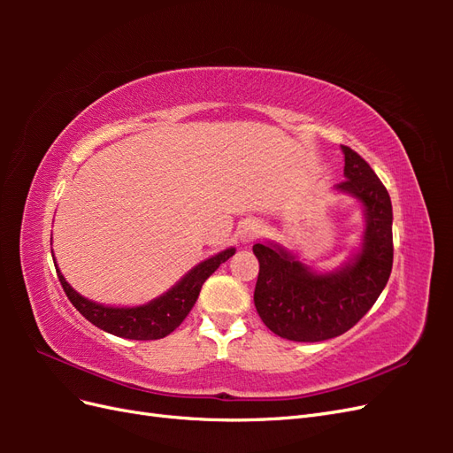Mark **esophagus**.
I'll return each instance as SVG.
<instances>
[{
    "mask_svg": "<svg viewBox=\"0 0 453 453\" xmlns=\"http://www.w3.org/2000/svg\"><path fill=\"white\" fill-rule=\"evenodd\" d=\"M260 234V226L255 221H245L238 226V236L242 242H253Z\"/></svg>",
    "mask_w": 453,
    "mask_h": 453,
    "instance_id": "1",
    "label": "esophagus"
}]
</instances>
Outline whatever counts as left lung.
Returning a JSON list of instances; mask_svg holds the SVG:
<instances>
[{"instance_id": "8db88e82", "label": "left lung", "mask_w": 453, "mask_h": 453, "mask_svg": "<svg viewBox=\"0 0 453 453\" xmlns=\"http://www.w3.org/2000/svg\"><path fill=\"white\" fill-rule=\"evenodd\" d=\"M346 180L334 188L363 203L361 250L348 263L319 273L278 243H255V308L273 334L321 342L344 334L374 306L393 266V210L388 188L353 149L342 145Z\"/></svg>"}]
</instances>
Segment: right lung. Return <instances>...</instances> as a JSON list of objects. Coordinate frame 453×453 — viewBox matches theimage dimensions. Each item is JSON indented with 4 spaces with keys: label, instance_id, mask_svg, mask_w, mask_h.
Wrapping results in <instances>:
<instances>
[{
    "label": "right lung",
    "instance_id": "1",
    "mask_svg": "<svg viewBox=\"0 0 453 453\" xmlns=\"http://www.w3.org/2000/svg\"><path fill=\"white\" fill-rule=\"evenodd\" d=\"M234 253V248H228L221 253L202 260V263L196 265L193 270H188V273H185L170 291L160 295L155 300H150L147 304L134 308H115L92 303V300L81 296L73 287L64 280L58 265L54 266H57L58 280L64 287V293L70 298V303L92 325L120 338L158 340L168 336L183 323V319L196 303L203 281L208 280L219 266L226 263Z\"/></svg>",
    "mask_w": 453,
    "mask_h": 453
}]
</instances>
